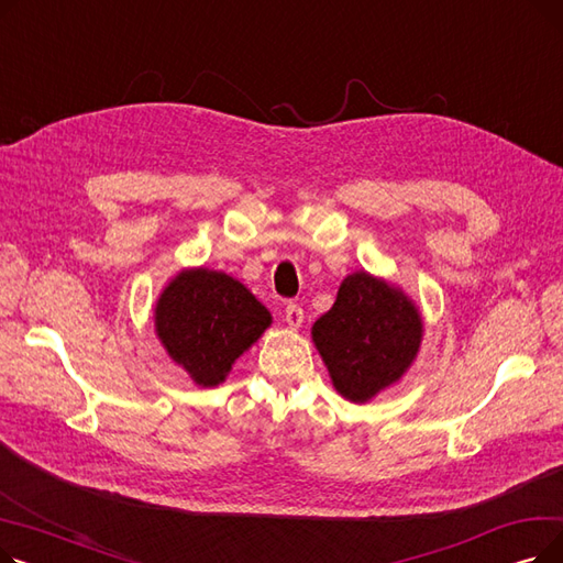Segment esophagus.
I'll list each match as a JSON object with an SVG mask.
<instances>
[{"mask_svg":"<svg viewBox=\"0 0 563 563\" xmlns=\"http://www.w3.org/2000/svg\"><path fill=\"white\" fill-rule=\"evenodd\" d=\"M285 321H287V327L299 329L301 323H303V308H301L299 303H287V308H285Z\"/></svg>","mask_w":563,"mask_h":563,"instance_id":"34e87169","label":"esophagus"}]
</instances>
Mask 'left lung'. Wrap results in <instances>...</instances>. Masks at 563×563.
<instances>
[{
    "mask_svg": "<svg viewBox=\"0 0 563 563\" xmlns=\"http://www.w3.org/2000/svg\"><path fill=\"white\" fill-rule=\"evenodd\" d=\"M335 390L363 404L393 386L416 358L420 312L406 294L365 272L346 276L333 308L312 327Z\"/></svg>",
    "mask_w": 563,
    "mask_h": 563,
    "instance_id": "8db88e82",
    "label": "left lung"
}]
</instances>
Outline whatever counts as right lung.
Here are the masks:
<instances>
[{"label": "right lung", "instance_id": "right-lung-1", "mask_svg": "<svg viewBox=\"0 0 563 563\" xmlns=\"http://www.w3.org/2000/svg\"><path fill=\"white\" fill-rule=\"evenodd\" d=\"M269 323V310L240 280L210 269L183 272L155 308L157 335L168 356L198 386H219Z\"/></svg>", "mask_w": 563, "mask_h": 563}]
</instances>
